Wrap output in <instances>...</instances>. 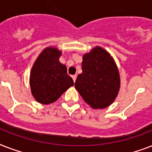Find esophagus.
<instances>
[{
    "label": "esophagus",
    "instance_id": "obj_1",
    "mask_svg": "<svg viewBox=\"0 0 152 152\" xmlns=\"http://www.w3.org/2000/svg\"><path fill=\"white\" fill-rule=\"evenodd\" d=\"M72 80H73L74 82H76V75H73V76H72Z\"/></svg>",
    "mask_w": 152,
    "mask_h": 152
}]
</instances>
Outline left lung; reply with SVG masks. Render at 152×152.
Segmentation results:
<instances>
[{
	"label": "left lung",
	"instance_id": "left-lung-1",
	"mask_svg": "<svg viewBox=\"0 0 152 152\" xmlns=\"http://www.w3.org/2000/svg\"><path fill=\"white\" fill-rule=\"evenodd\" d=\"M83 72L75 88L94 109H103L115 100L120 88V76L115 61L104 49L96 46L83 56Z\"/></svg>",
	"mask_w": 152,
	"mask_h": 152
}]
</instances>
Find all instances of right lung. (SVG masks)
Listing matches in <instances>:
<instances>
[{
  "mask_svg": "<svg viewBox=\"0 0 152 152\" xmlns=\"http://www.w3.org/2000/svg\"><path fill=\"white\" fill-rule=\"evenodd\" d=\"M61 51L48 47L39 54L30 75L31 94L36 101L50 104L57 101L61 95L74 85L67 73V68L59 61Z\"/></svg>",
  "mask_w": 152,
  "mask_h": 152,
  "instance_id": "1",
  "label": "right lung"
}]
</instances>
